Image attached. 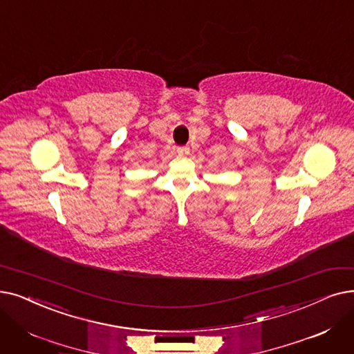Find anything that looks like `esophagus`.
<instances>
[{
	"label": "esophagus",
	"instance_id": "obj_1",
	"mask_svg": "<svg viewBox=\"0 0 354 354\" xmlns=\"http://www.w3.org/2000/svg\"><path fill=\"white\" fill-rule=\"evenodd\" d=\"M176 153H178L179 156H188V155H189V147H187V146L178 147V149H176Z\"/></svg>",
	"mask_w": 354,
	"mask_h": 354
}]
</instances>
